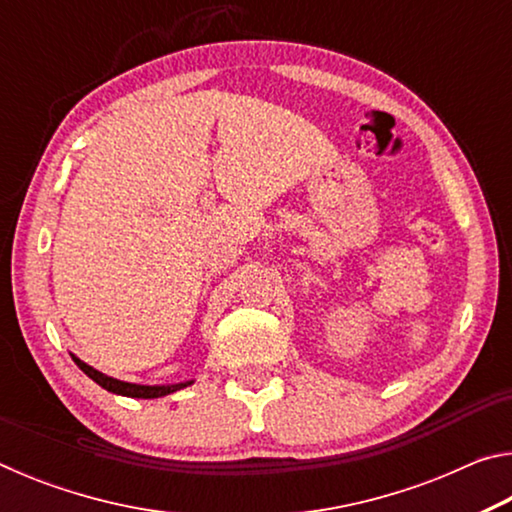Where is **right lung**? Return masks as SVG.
<instances>
[{
	"mask_svg": "<svg viewBox=\"0 0 512 512\" xmlns=\"http://www.w3.org/2000/svg\"><path fill=\"white\" fill-rule=\"evenodd\" d=\"M72 359L76 366H79L85 375H88L92 381H97L101 388H106L108 393H115V395H124V397H137V400H155V397H164V395H171L180 391V388H187L194 384V379L189 381H180V384H158V386H149V384H131V381H121L115 377H108L99 372L97 368L88 366V363L81 361L76 354H72Z\"/></svg>",
	"mask_w": 512,
	"mask_h": 512,
	"instance_id": "add662e5",
	"label": "right lung"
}]
</instances>
